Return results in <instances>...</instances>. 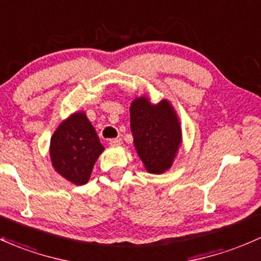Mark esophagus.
I'll return each mask as SVG.
<instances>
[{"label": "esophagus", "mask_w": 261, "mask_h": 261, "mask_svg": "<svg viewBox=\"0 0 261 261\" xmlns=\"http://www.w3.org/2000/svg\"><path fill=\"white\" fill-rule=\"evenodd\" d=\"M109 144H110V146H113V147H117V146H121L122 141L121 139H111L110 141H109Z\"/></svg>", "instance_id": "1"}]
</instances>
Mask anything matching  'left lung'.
Instances as JSON below:
<instances>
[{
  "label": "left lung",
  "instance_id": "obj_1",
  "mask_svg": "<svg viewBox=\"0 0 261 261\" xmlns=\"http://www.w3.org/2000/svg\"><path fill=\"white\" fill-rule=\"evenodd\" d=\"M131 131L134 145L150 173H163L172 166L181 146L178 116L168 100L157 105L141 96L131 102Z\"/></svg>",
  "mask_w": 261,
  "mask_h": 261
}]
</instances>
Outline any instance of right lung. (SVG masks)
<instances>
[{"instance_id":"1","label":"right lung","mask_w":261,"mask_h":261,"mask_svg":"<svg viewBox=\"0 0 261 261\" xmlns=\"http://www.w3.org/2000/svg\"><path fill=\"white\" fill-rule=\"evenodd\" d=\"M104 151L85 113L78 111L61 122L50 139V160L54 170L74 185H85L94 165Z\"/></svg>"}]
</instances>
